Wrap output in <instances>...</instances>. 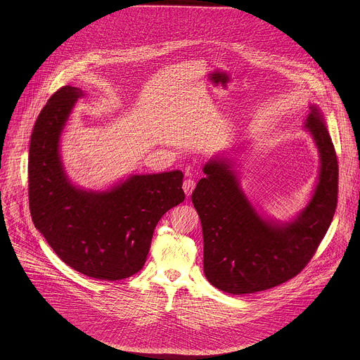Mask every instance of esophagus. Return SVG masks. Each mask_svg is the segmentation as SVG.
<instances>
[{
	"label": "esophagus",
	"instance_id": "esophagus-1",
	"mask_svg": "<svg viewBox=\"0 0 360 360\" xmlns=\"http://www.w3.org/2000/svg\"><path fill=\"white\" fill-rule=\"evenodd\" d=\"M194 188H195V181H194L193 179H186L184 183H183V190H184V193H186L187 197L191 195V193H193Z\"/></svg>",
	"mask_w": 360,
	"mask_h": 360
}]
</instances>
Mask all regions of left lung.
Segmentation results:
<instances>
[{"mask_svg":"<svg viewBox=\"0 0 360 360\" xmlns=\"http://www.w3.org/2000/svg\"><path fill=\"white\" fill-rule=\"evenodd\" d=\"M304 129L319 153V173L302 210L277 220L257 210L227 151L207 159L191 200L204 236L207 281L233 295L254 294L297 276L326 236L337 207L338 163L326 116L309 103Z\"/></svg>","mask_w":360,"mask_h":360,"instance_id":"1","label":"left lung"}]
</instances>
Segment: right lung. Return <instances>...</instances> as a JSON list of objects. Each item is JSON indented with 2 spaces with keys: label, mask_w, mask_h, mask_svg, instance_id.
<instances>
[{
  "label": "right lung",
  "mask_w": 360,
  "mask_h": 360,
  "mask_svg": "<svg viewBox=\"0 0 360 360\" xmlns=\"http://www.w3.org/2000/svg\"><path fill=\"white\" fill-rule=\"evenodd\" d=\"M86 91L65 86L40 112L29 148V204L36 229L76 271L123 280L144 266L155 226L184 201L183 172L130 174L105 190L76 186L63 165L60 139Z\"/></svg>",
  "instance_id": "obj_1"
}]
</instances>
